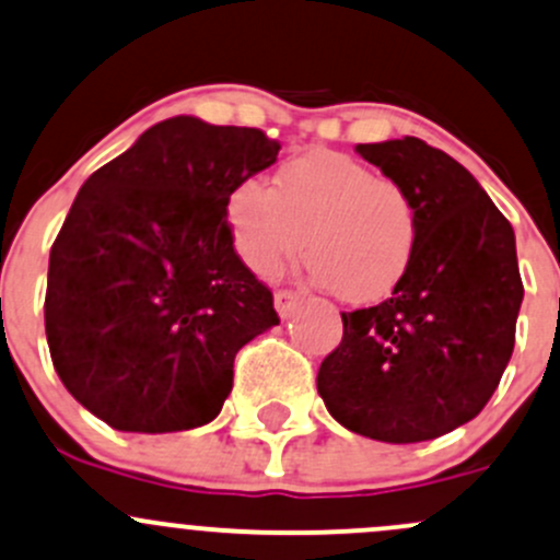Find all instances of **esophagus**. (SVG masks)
Masks as SVG:
<instances>
[{
	"mask_svg": "<svg viewBox=\"0 0 560 560\" xmlns=\"http://www.w3.org/2000/svg\"><path fill=\"white\" fill-rule=\"evenodd\" d=\"M273 303H276V311H279L281 319H287V316H290L292 311L300 305V298L292 290H279L273 295Z\"/></svg>",
	"mask_w": 560,
	"mask_h": 560,
	"instance_id": "1",
	"label": "esophagus"
}]
</instances>
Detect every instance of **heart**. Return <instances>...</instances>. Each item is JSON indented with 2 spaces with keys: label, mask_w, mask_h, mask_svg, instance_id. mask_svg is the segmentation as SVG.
I'll use <instances>...</instances> for the list:
<instances>
[{
  "label": "heart",
  "mask_w": 560,
  "mask_h": 560,
  "mask_svg": "<svg viewBox=\"0 0 560 560\" xmlns=\"http://www.w3.org/2000/svg\"><path fill=\"white\" fill-rule=\"evenodd\" d=\"M233 249L270 279L303 255L314 279L346 303H373L405 279L419 244V203L343 152L284 163L273 185L241 179L225 201Z\"/></svg>",
  "instance_id": "heart-1"
}]
</instances>
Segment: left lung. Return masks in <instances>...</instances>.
<instances>
[{
	"label": "left lung",
	"instance_id": "8db88e82",
	"mask_svg": "<svg viewBox=\"0 0 560 560\" xmlns=\"http://www.w3.org/2000/svg\"><path fill=\"white\" fill-rule=\"evenodd\" d=\"M419 203V244L392 298L343 316L316 388L362 438L421 443L486 408L523 303L515 233L472 174L416 137L357 144Z\"/></svg>",
	"mask_w": 560,
	"mask_h": 560
}]
</instances>
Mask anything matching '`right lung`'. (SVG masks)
<instances>
[{"instance_id": "1", "label": "right lung", "mask_w": 560, "mask_h": 560, "mask_svg": "<svg viewBox=\"0 0 560 560\" xmlns=\"http://www.w3.org/2000/svg\"><path fill=\"white\" fill-rule=\"evenodd\" d=\"M279 150L260 128L179 115L80 187L50 249L45 335L61 384L112 429L214 421L241 346L279 325L225 220L233 187Z\"/></svg>"}]
</instances>
